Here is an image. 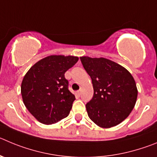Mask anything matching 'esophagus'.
Instances as JSON below:
<instances>
[{
  "instance_id": "34e87169",
  "label": "esophagus",
  "mask_w": 157,
  "mask_h": 157,
  "mask_svg": "<svg viewBox=\"0 0 157 157\" xmlns=\"http://www.w3.org/2000/svg\"><path fill=\"white\" fill-rule=\"evenodd\" d=\"M82 89H80V90H78V91H77V93H77V95H78V96H80V95H81V93H82Z\"/></svg>"
}]
</instances>
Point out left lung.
Listing matches in <instances>:
<instances>
[{
	"mask_svg": "<svg viewBox=\"0 0 157 157\" xmlns=\"http://www.w3.org/2000/svg\"><path fill=\"white\" fill-rule=\"evenodd\" d=\"M92 79L94 93L86 103L88 116L103 128L125 120L136 105L138 90L134 78L123 66L104 57H80Z\"/></svg>",
	"mask_w": 157,
	"mask_h": 157,
	"instance_id": "1",
	"label": "left lung"
}]
</instances>
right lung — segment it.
I'll return each mask as SVG.
<instances>
[{"instance_id":"add662e5","label":"right lung","mask_w":157,"mask_h":157,"mask_svg":"<svg viewBox=\"0 0 157 157\" xmlns=\"http://www.w3.org/2000/svg\"><path fill=\"white\" fill-rule=\"evenodd\" d=\"M78 61L75 56L50 55L32 66L23 78V103L40 123L52 124L67 117L74 94L68 90L64 73Z\"/></svg>"}]
</instances>
